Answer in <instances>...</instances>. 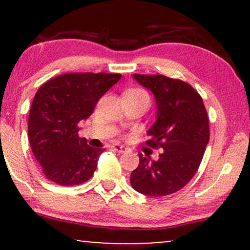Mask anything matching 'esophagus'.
<instances>
[{
  "label": "esophagus",
  "instance_id": "1",
  "mask_svg": "<svg viewBox=\"0 0 250 250\" xmlns=\"http://www.w3.org/2000/svg\"><path fill=\"white\" fill-rule=\"evenodd\" d=\"M111 148L114 149V150H116V151H117V152H126V150H127V149L125 148V146H119V145H112Z\"/></svg>",
  "mask_w": 250,
  "mask_h": 250
}]
</instances>
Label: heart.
Wrapping results in <instances>:
<instances>
[{
	"instance_id": "obj_1",
	"label": "heart",
	"mask_w": 250,
	"mask_h": 250,
	"mask_svg": "<svg viewBox=\"0 0 250 250\" xmlns=\"http://www.w3.org/2000/svg\"><path fill=\"white\" fill-rule=\"evenodd\" d=\"M124 98H129V99H133V100L146 101L148 104L150 102V97L148 92L142 90V88H131V90L126 91L124 94Z\"/></svg>"
}]
</instances>
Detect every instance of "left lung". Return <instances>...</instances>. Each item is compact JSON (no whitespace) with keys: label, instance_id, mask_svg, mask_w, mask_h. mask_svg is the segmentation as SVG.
Instances as JSON below:
<instances>
[{"label":"left lung","instance_id":"left-lung-1","mask_svg":"<svg viewBox=\"0 0 250 250\" xmlns=\"http://www.w3.org/2000/svg\"><path fill=\"white\" fill-rule=\"evenodd\" d=\"M133 77L152 92L157 104V121L146 132V145L164 151L157 160L139 153L131 184L146 196L172 194L197 173L209 141V119L203 98L181 80L164 75L134 74Z\"/></svg>","mask_w":250,"mask_h":250}]
</instances>
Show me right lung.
I'll return each mask as SVG.
<instances>
[{
    "label": "right lung",
    "instance_id": "obj_1",
    "mask_svg": "<svg viewBox=\"0 0 250 250\" xmlns=\"http://www.w3.org/2000/svg\"><path fill=\"white\" fill-rule=\"evenodd\" d=\"M121 74L69 73L47 81L36 92L28 118L30 148L46 179L62 187L90 180L104 149L78 136L80 123L121 80Z\"/></svg>",
    "mask_w": 250,
    "mask_h": 250
}]
</instances>
